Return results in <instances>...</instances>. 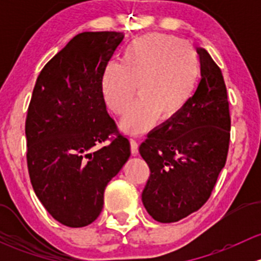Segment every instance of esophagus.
<instances>
[{"label": "esophagus", "mask_w": 261, "mask_h": 261, "mask_svg": "<svg viewBox=\"0 0 261 261\" xmlns=\"http://www.w3.org/2000/svg\"><path fill=\"white\" fill-rule=\"evenodd\" d=\"M130 147H131V154L138 155L139 152V143L135 139H130Z\"/></svg>", "instance_id": "esophagus-1"}]
</instances>
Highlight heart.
I'll return each mask as SVG.
<instances>
[{
	"label": "heart",
	"instance_id": "b5f03b06",
	"mask_svg": "<svg viewBox=\"0 0 261 261\" xmlns=\"http://www.w3.org/2000/svg\"><path fill=\"white\" fill-rule=\"evenodd\" d=\"M201 65L196 51L178 39L147 35L133 41L122 63L111 62L102 74V93L109 109L122 115L135 96H141L121 121L126 133L140 134L170 118L189 103L198 88Z\"/></svg>",
	"mask_w": 261,
	"mask_h": 261
}]
</instances>
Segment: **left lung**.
Here are the masks:
<instances>
[{
    "label": "left lung",
    "mask_w": 261,
    "mask_h": 261,
    "mask_svg": "<svg viewBox=\"0 0 261 261\" xmlns=\"http://www.w3.org/2000/svg\"><path fill=\"white\" fill-rule=\"evenodd\" d=\"M201 81L189 103L147 135L140 145L150 177L143 191L146 211L163 223L198 211L211 196L225 167L231 117L220 67L198 48Z\"/></svg>",
    "instance_id": "obj_1"
}]
</instances>
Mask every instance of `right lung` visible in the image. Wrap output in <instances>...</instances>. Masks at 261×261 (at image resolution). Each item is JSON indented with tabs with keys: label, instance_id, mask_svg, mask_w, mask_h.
<instances>
[{
	"label": "right lung",
	"instance_id": "right-lung-1",
	"mask_svg": "<svg viewBox=\"0 0 261 261\" xmlns=\"http://www.w3.org/2000/svg\"><path fill=\"white\" fill-rule=\"evenodd\" d=\"M122 40L117 31L78 34L34 87L25 123L29 175L46 211L68 227L98 217L107 184L130 156L102 93L103 70Z\"/></svg>",
	"mask_w": 261,
	"mask_h": 261
}]
</instances>
